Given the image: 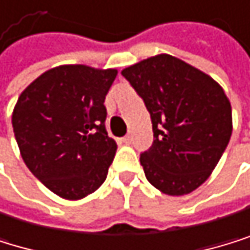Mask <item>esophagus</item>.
I'll list each match as a JSON object with an SVG mask.
<instances>
[{"label":"esophagus","instance_id":"1","mask_svg":"<svg viewBox=\"0 0 250 250\" xmlns=\"http://www.w3.org/2000/svg\"><path fill=\"white\" fill-rule=\"evenodd\" d=\"M121 143H124V144H130V143H132V136H130V135H126L124 138H121Z\"/></svg>","mask_w":250,"mask_h":250}]
</instances>
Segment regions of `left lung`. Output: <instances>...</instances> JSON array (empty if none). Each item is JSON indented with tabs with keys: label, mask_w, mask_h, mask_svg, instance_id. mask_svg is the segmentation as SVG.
I'll list each match as a JSON object with an SVG mask.
<instances>
[{
	"label": "left lung",
	"mask_w": 250,
	"mask_h": 250,
	"mask_svg": "<svg viewBox=\"0 0 250 250\" xmlns=\"http://www.w3.org/2000/svg\"><path fill=\"white\" fill-rule=\"evenodd\" d=\"M150 112L153 144L141 153L147 181L168 196L205 182L232 133V109L223 88L200 69L158 54L124 68Z\"/></svg>",
	"instance_id": "obj_1"
}]
</instances>
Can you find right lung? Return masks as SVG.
Wrapping results in <instances>:
<instances>
[{
	"mask_svg": "<svg viewBox=\"0 0 250 250\" xmlns=\"http://www.w3.org/2000/svg\"><path fill=\"white\" fill-rule=\"evenodd\" d=\"M115 77L117 69L61 65L15 104L12 126L25 166L62 199H83L106 181L117 143L104 127V98Z\"/></svg>",
	"mask_w": 250,
	"mask_h": 250,
	"instance_id": "right-lung-1",
	"label": "right lung"
}]
</instances>
